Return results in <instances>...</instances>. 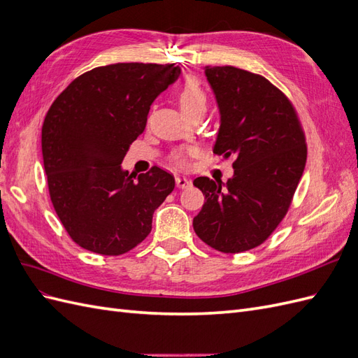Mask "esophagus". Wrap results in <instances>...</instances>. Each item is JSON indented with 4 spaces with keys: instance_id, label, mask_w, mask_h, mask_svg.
Segmentation results:
<instances>
[{
    "instance_id": "34e87169",
    "label": "esophagus",
    "mask_w": 358,
    "mask_h": 358,
    "mask_svg": "<svg viewBox=\"0 0 358 358\" xmlns=\"http://www.w3.org/2000/svg\"><path fill=\"white\" fill-rule=\"evenodd\" d=\"M189 183H191V180L188 178H183V176L176 178L178 188H187V187H189Z\"/></svg>"
}]
</instances>
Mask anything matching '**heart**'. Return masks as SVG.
Segmentation results:
<instances>
[{
	"instance_id": "heart-1",
	"label": "heart",
	"mask_w": 358,
	"mask_h": 358,
	"mask_svg": "<svg viewBox=\"0 0 358 358\" xmlns=\"http://www.w3.org/2000/svg\"><path fill=\"white\" fill-rule=\"evenodd\" d=\"M179 104L182 112L187 116L197 110H206V104H208V99H206V92L201 88V85L197 79L188 78L185 82L182 83L180 91H179ZM188 154H192L194 149H188ZM175 161L178 164H183V152L175 155Z\"/></svg>"
}]
</instances>
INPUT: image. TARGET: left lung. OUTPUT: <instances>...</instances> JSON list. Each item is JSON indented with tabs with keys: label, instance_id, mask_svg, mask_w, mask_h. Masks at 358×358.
I'll return each instance as SVG.
<instances>
[{
	"label": "left lung",
	"instance_id": "8db88e82",
	"mask_svg": "<svg viewBox=\"0 0 358 358\" xmlns=\"http://www.w3.org/2000/svg\"><path fill=\"white\" fill-rule=\"evenodd\" d=\"M220 110L213 152L234 158L222 183L194 179L204 204L194 231L216 251L262 245L285 216L306 164V143L287 96L263 76L236 67H204Z\"/></svg>",
	"mask_w": 358,
	"mask_h": 358
}]
</instances>
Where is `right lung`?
Returning <instances> with one entry per match:
<instances>
[{"label":"right lung","instance_id":"obj_1","mask_svg":"<svg viewBox=\"0 0 358 358\" xmlns=\"http://www.w3.org/2000/svg\"><path fill=\"white\" fill-rule=\"evenodd\" d=\"M179 76L175 64L96 67L50 106L41 128L49 194L79 246L121 255L152 230L154 212L175 189V178L152 167L133 179L121 162L143 133L150 104Z\"/></svg>","mask_w":358,"mask_h":358}]
</instances>
